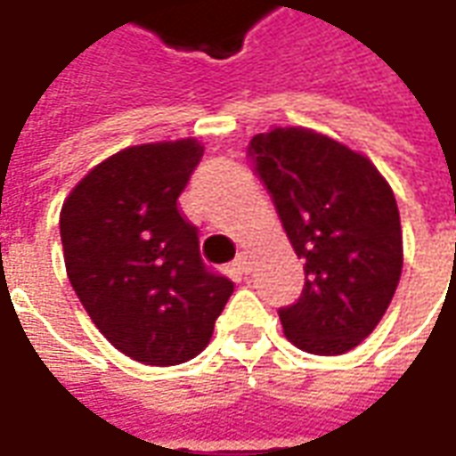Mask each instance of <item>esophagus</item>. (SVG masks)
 I'll return each instance as SVG.
<instances>
[{"instance_id":"34e87169","label":"esophagus","mask_w":456,"mask_h":456,"mask_svg":"<svg viewBox=\"0 0 456 456\" xmlns=\"http://www.w3.org/2000/svg\"><path fill=\"white\" fill-rule=\"evenodd\" d=\"M234 266H237L241 273H248V271H251V256H248V251H239L237 258H234Z\"/></svg>"}]
</instances>
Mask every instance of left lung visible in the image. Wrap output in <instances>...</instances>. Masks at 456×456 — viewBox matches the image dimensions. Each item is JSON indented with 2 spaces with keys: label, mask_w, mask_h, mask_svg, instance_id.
Masks as SVG:
<instances>
[{
  "label": "left lung",
  "mask_w": 456,
  "mask_h": 456,
  "mask_svg": "<svg viewBox=\"0 0 456 456\" xmlns=\"http://www.w3.org/2000/svg\"><path fill=\"white\" fill-rule=\"evenodd\" d=\"M273 198L305 288L281 307L297 349L337 356L371 335L403 271V229L391 185L363 153L305 126H273L248 143Z\"/></svg>",
  "instance_id": "1"
}]
</instances>
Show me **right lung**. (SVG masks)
I'll return each mask as SVG.
<instances>
[{
	"instance_id": "obj_1",
	"label": "right lung",
	"mask_w": 456,
	"mask_h": 456,
	"mask_svg": "<svg viewBox=\"0 0 456 456\" xmlns=\"http://www.w3.org/2000/svg\"><path fill=\"white\" fill-rule=\"evenodd\" d=\"M198 139L117 151L65 198V271L94 327L149 366L190 362L209 344L234 283L205 268L198 227L178 209L202 159Z\"/></svg>"
}]
</instances>
